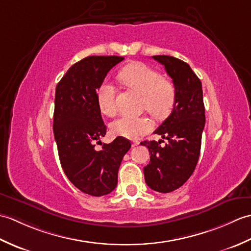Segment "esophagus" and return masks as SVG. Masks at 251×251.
I'll return each instance as SVG.
<instances>
[{
    "mask_svg": "<svg viewBox=\"0 0 251 251\" xmlns=\"http://www.w3.org/2000/svg\"><path fill=\"white\" fill-rule=\"evenodd\" d=\"M138 145H139V141H137V140H134V141L131 142V146H132V147H136V146H138Z\"/></svg>",
    "mask_w": 251,
    "mask_h": 251,
    "instance_id": "1",
    "label": "esophagus"
}]
</instances>
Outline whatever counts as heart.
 <instances>
[{
    "label": "heart",
    "instance_id": "1",
    "mask_svg": "<svg viewBox=\"0 0 251 251\" xmlns=\"http://www.w3.org/2000/svg\"><path fill=\"white\" fill-rule=\"evenodd\" d=\"M120 78L127 86L142 95L141 108L157 119L166 116L172 111L176 100V87L170 79L162 77L155 69L142 62L131 63L122 69ZM116 88L109 81L100 85L97 92V102L100 111L105 115H113ZM153 127L148 116L123 115L110 124L112 135L137 139L147 134Z\"/></svg>",
    "mask_w": 251,
    "mask_h": 251
}]
</instances>
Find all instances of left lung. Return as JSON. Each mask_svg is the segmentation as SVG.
I'll use <instances>...</instances> for the list:
<instances>
[{"label": "left lung", "mask_w": 251, "mask_h": 251, "mask_svg": "<svg viewBox=\"0 0 251 251\" xmlns=\"http://www.w3.org/2000/svg\"><path fill=\"white\" fill-rule=\"evenodd\" d=\"M153 58L173 78L176 100L172 113L154 131L167 143L163 147L159 146L163 140L140 143L151 154L143 173L152 190L169 193L183 185L196 167L205 127V106L201 82L188 63L166 55Z\"/></svg>", "instance_id": "8db88e82"}]
</instances>
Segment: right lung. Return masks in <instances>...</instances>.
<instances>
[{
    "instance_id": "right-lung-1",
    "label": "right lung",
    "mask_w": 251,
    "mask_h": 251,
    "mask_svg": "<svg viewBox=\"0 0 251 251\" xmlns=\"http://www.w3.org/2000/svg\"><path fill=\"white\" fill-rule=\"evenodd\" d=\"M124 57L89 56L69 69L57 84L54 136L61 167L78 190L102 196L116 188L117 173L131 143L117 137L97 151L95 142L105 136L97 92L106 74ZM102 144V143H101Z\"/></svg>"
}]
</instances>
